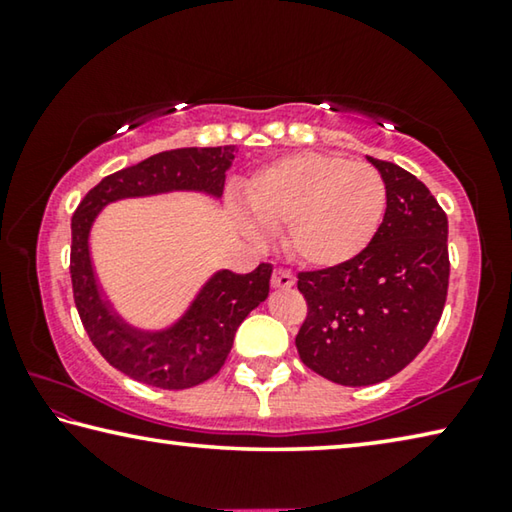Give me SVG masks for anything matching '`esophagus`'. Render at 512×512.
<instances>
[{
    "label": "esophagus",
    "mask_w": 512,
    "mask_h": 512,
    "mask_svg": "<svg viewBox=\"0 0 512 512\" xmlns=\"http://www.w3.org/2000/svg\"><path fill=\"white\" fill-rule=\"evenodd\" d=\"M271 284L275 289H291L293 284H296V277H293L289 268H275L273 277H271Z\"/></svg>",
    "instance_id": "1"
}]
</instances>
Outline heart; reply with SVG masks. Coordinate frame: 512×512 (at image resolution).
I'll return each instance as SVG.
<instances>
[{
    "label": "heart",
    "instance_id": "obj_1",
    "mask_svg": "<svg viewBox=\"0 0 512 512\" xmlns=\"http://www.w3.org/2000/svg\"><path fill=\"white\" fill-rule=\"evenodd\" d=\"M246 203L271 230L284 228L287 253L307 266L357 257L386 212V183L368 162L300 153L250 178Z\"/></svg>",
    "mask_w": 512,
    "mask_h": 512
}]
</instances>
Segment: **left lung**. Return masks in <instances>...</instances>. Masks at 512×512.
<instances>
[{
	"mask_svg": "<svg viewBox=\"0 0 512 512\" xmlns=\"http://www.w3.org/2000/svg\"><path fill=\"white\" fill-rule=\"evenodd\" d=\"M368 160L386 183L375 237L348 262L298 273L307 300L298 354L341 386L379 384L409 366L443 316L449 287L445 210L413 173Z\"/></svg>",
	"mask_w": 512,
	"mask_h": 512,
	"instance_id": "8db88e82",
	"label": "left lung"
}]
</instances>
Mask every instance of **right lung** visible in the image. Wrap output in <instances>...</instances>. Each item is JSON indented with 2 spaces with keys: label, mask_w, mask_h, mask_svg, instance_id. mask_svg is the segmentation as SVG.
Returning a JSON list of instances; mask_svg holds the SVG:
<instances>
[{
  "label": "right lung",
  "mask_w": 512,
  "mask_h": 512,
  "mask_svg": "<svg viewBox=\"0 0 512 512\" xmlns=\"http://www.w3.org/2000/svg\"><path fill=\"white\" fill-rule=\"evenodd\" d=\"M232 160L235 146L162 151L103 178L72 216L69 275L81 323L101 357L142 384L185 391L214 377L228 359L237 327L266 300L273 266L262 262L253 273H216L178 325L167 332L144 334L126 327L99 298L88 250L90 225L101 207L117 198L171 189H201L221 196Z\"/></svg>",
  "instance_id": "1"
}]
</instances>
